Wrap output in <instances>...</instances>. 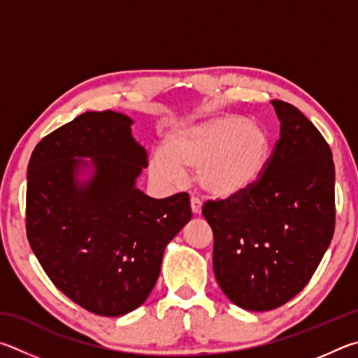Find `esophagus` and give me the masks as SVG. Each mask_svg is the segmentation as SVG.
I'll use <instances>...</instances> for the list:
<instances>
[{
	"label": "esophagus",
	"instance_id": "obj_1",
	"mask_svg": "<svg viewBox=\"0 0 358 358\" xmlns=\"http://www.w3.org/2000/svg\"><path fill=\"white\" fill-rule=\"evenodd\" d=\"M190 206H192V212L195 215H198V214H201V209H203V203L199 201V198H195V196H192V199H190Z\"/></svg>",
	"mask_w": 358,
	"mask_h": 358
}]
</instances>
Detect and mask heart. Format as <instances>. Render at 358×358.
Listing matches in <instances>:
<instances>
[{
	"label": "heart",
	"mask_w": 358,
	"mask_h": 358,
	"mask_svg": "<svg viewBox=\"0 0 358 358\" xmlns=\"http://www.w3.org/2000/svg\"><path fill=\"white\" fill-rule=\"evenodd\" d=\"M163 150L150 162L163 180L176 184L182 171L198 169L203 189L227 198L261 178L271 155V138L259 124L227 115L178 125L168 134Z\"/></svg>",
	"instance_id": "heart-1"
}]
</instances>
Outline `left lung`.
I'll use <instances>...</instances> for the list:
<instances>
[{"label": "left lung", "instance_id": "1", "mask_svg": "<svg viewBox=\"0 0 358 358\" xmlns=\"http://www.w3.org/2000/svg\"><path fill=\"white\" fill-rule=\"evenodd\" d=\"M280 140L261 178L241 193L206 201L214 273L234 305L268 311L308 285L335 231V165L315 124L272 100Z\"/></svg>", "mask_w": 358, "mask_h": 358}]
</instances>
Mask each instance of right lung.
<instances>
[{"mask_svg":"<svg viewBox=\"0 0 358 358\" xmlns=\"http://www.w3.org/2000/svg\"><path fill=\"white\" fill-rule=\"evenodd\" d=\"M131 124L122 113L86 111L42 138L28 163L29 245L53 285L99 316L144 303L166 245L192 218L185 192L155 199L136 189L148 154ZM87 166L94 173L80 181Z\"/></svg>","mask_w":358,"mask_h":358,"instance_id":"obj_1","label":"right lung"}]
</instances>
